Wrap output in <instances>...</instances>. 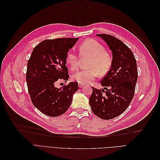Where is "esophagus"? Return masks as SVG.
Wrapping results in <instances>:
<instances>
[{"instance_id":"1","label":"esophagus","mask_w":160,"mask_h":160,"mask_svg":"<svg viewBox=\"0 0 160 160\" xmlns=\"http://www.w3.org/2000/svg\"><path fill=\"white\" fill-rule=\"evenodd\" d=\"M84 86V85L83 84H81V83H79V88H83V87Z\"/></svg>"}]
</instances>
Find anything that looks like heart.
I'll use <instances>...</instances> for the list:
<instances>
[{"label":"heart","mask_w":160,"mask_h":160,"mask_svg":"<svg viewBox=\"0 0 160 160\" xmlns=\"http://www.w3.org/2000/svg\"><path fill=\"white\" fill-rule=\"evenodd\" d=\"M79 54L82 58H89L88 69L80 70L72 75V79L81 84L91 83L97 77L104 76L111 69L113 57L104 46L96 40L89 38L79 47ZM66 62L71 71H75L79 65V58L73 51H69L66 55Z\"/></svg>","instance_id":"heart-1"}]
</instances>
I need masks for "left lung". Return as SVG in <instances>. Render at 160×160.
<instances>
[{
    "mask_svg": "<svg viewBox=\"0 0 160 160\" xmlns=\"http://www.w3.org/2000/svg\"><path fill=\"white\" fill-rule=\"evenodd\" d=\"M112 51L113 63L101 84L105 89L92 88L89 105L93 113L102 119L118 117L132 101L138 80L137 62L129 48L116 37L98 34Z\"/></svg>",
    "mask_w": 160,
    "mask_h": 160,
    "instance_id": "obj_1",
    "label": "left lung"
}]
</instances>
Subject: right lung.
Masks as SVG:
<instances>
[{
	"label": "right lung",
	"mask_w": 160,
	"mask_h": 160,
	"mask_svg": "<svg viewBox=\"0 0 160 160\" xmlns=\"http://www.w3.org/2000/svg\"><path fill=\"white\" fill-rule=\"evenodd\" d=\"M77 40L78 38H60L42 41L34 48L28 61V93L35 107L48 116L65 113L72 103V95L79 89L77 82H71L59 89L56 87L59 82L68 80L66 55Z\"/></svg>",
	"instance_id": "add662e5"
}]
</instances>
